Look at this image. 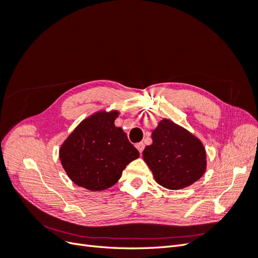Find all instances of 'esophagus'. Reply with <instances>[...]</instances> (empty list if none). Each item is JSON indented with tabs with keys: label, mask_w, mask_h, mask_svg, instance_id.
I'll return each instance as SVG.
<instances>
[{
	"label": "esophagus",
	"mask_w": 258,
	"mask_h": 258,
	"mask_svg": "<svg viewBox=\"0 0 258 258\" xmlns=\"http://www.w3.org/2000/svg\"><path fill=\"white\" fill-rule=\"evenodd\" d=\"M136 147L138 148V151L140 152V154H142V152H143V150H144V144H143L142 142H140V143H138V144L136 145Z\"/></svg>",
	"instance_id": "obj_1"
}]
</instances>
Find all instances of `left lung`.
Returning a JSON list of instances; mask_svg holds the SVG:
<instances>
[{
	"instance_id": "obj_1",
	"label": "left lung",
	"mask_w": 258,
	"mask_h": 258,
	"mask_svg": "<svg viewBox=\"0 0 258 258\" xmlns=\"http://www.w3.org/2000/svg\"><path fill=\"white\" fill-rule=\"evenodd\" d=\"M153 143L143 151V159L155 181L168 189L188 187L204 175L207 154L200 140L169 119H162L152 134Z\"/></svg>"
}]
</instances>
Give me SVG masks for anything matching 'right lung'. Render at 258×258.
<instances>
[{
  "label": "right lung",
  "instance_id": "1",
  "mask_svg": "<svg viewBox=\"0 0 258 258\" xmlns=\"http://www.w3.org/2000/svg\"><path fill=\"white\" fill-rule=\"evenodd\" d=\"M118 114L117 111L92 114L61 145V165L76 185L92 191L110 188L128 163L140 156L123 130L115 126Z\"/></svg>",
  "mask_w": 258,
  "mask_h": 258
}]
</instances>
